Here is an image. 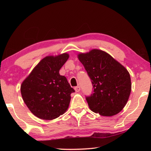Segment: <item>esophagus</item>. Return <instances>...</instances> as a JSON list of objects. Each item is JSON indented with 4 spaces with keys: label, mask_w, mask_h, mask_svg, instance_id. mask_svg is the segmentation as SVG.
<instances>
[{
    "label": "esophagus",
    "mask_w": 151,
    "mask_h": 151,
    "mask_svg": "<svg viewBox=\"0 0 151 151\" xmlns=\"http://www.w3.org/2000/svg\"><path fill=\"white\" fill-rule=\"evenodd\" d=\"M75 90L76 92H79L81 91V87L79 86H75Z\"/></svg>",
    "instance_id": "34e87169"
}]
</instances>
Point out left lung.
<instances>
[{"instance_id":"1","label":"left lung","mask_w":151,"mask_h":151,"mask_svg":"<svg viewBox=\"0 0 151 151\" xmlns=\"http://www.w3.org/2000/svg\"><path fill=\"white\" fill-rule=\"evenodd\" d=\"M78 58L93 84V92L86 96L89 108L102 116L118 114L126 105L131 94V81L128 70L101 50L81 53Z\"/></svg>"}]
</instances>
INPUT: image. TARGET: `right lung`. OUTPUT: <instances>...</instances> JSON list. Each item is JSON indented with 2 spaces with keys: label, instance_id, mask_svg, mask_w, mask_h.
I'll list each match as a JSON object with an SVG mask.
<instances>
[{
  "label": "right lung",
  "instance_id": "add662e5",
  "mask_svg": "<svg viewBox=\"0 0 151 151\" xmlns=\"http://www.w3.org/2000/svg\"><path fill=\"white\" fill-rule=\"evenodd\" d=\"M69 55L48 56L40 61L22 82V99L32 113L39 119L52 120L66 111L70 94L75 92L59 70Z\"/></svg>",
  "mask_w": 151,
  "mask_h": 151
}]
</instances>
